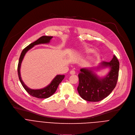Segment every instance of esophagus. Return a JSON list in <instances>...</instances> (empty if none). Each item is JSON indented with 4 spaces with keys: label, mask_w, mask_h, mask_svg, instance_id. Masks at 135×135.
<instances>
[{
    "label": "esophagus",
    "mask_w": 135,
    "mask_h": 135,
    "mask_svg": "<svg viewBox=\"0 0 135 135\" xmlns=\"http://www.w3.org/2000/svg\"><path fill=\"white\" fill-rule=\"evenodd\" d=\"M75 73H76V72H75V71H74V70H71L70 72V73L71 74H75Z\"/></svg>",
    "instance_id": "esophagus-1"
}]
</instances>
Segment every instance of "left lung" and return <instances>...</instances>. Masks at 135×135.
<instances>
[{"label": "left lung", "instance_id": "1", "mask_svg": "<svg viewBox=\"0 0 135 135\" xmlns=\"http://www.w3.org/2000/svg\"><path fill=\"white\" fill-rule=\"evenodd\" d=\"M119 62L114 55L109 62H103L97 69L109 67L107 75L101 78L98 76L93 68H83L78 74L79 85L77 90L85 100L91 102L100 101L107 97L115 88L118 77Z\"/></svg>", "mask_w": 135, "mask_h": 135}]
</instances>
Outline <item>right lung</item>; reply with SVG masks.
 <instances>
[{
  "mask_svg": "<svg viewBox=\"0 0 135 135\" xmlns=\"http://www.w3.org/2000/svg\"><path fill=\"white\" fill-rule=\"evenodd\" d=\"M52 37H53L52 36H43L40 37L36 41L31 43L29 45H28L27 47H26L22 50L19 58V63L18 66V76H19L20 81L21 83L23 88L25 89V90L28 93V94H29L30 95L34 97H35L38 99L48 98L50 96H51L52 94H54V93L56 92L59 84L61 83L62 81L64 79L65 76L57 75L54 78V79L51 81L50 84H49L46 87L41 88V89H33L27 86L21 79V75H20L21 64L26 53L29 49L32 48L34 46H35V45H37L40 44L49 43L50 41V40Z\"/></svg>",
  "mask_w": 135,
  "mask_h": 135,
  "instance_id": "obj_1",
  "label": "right lung"
}]
</instances>
